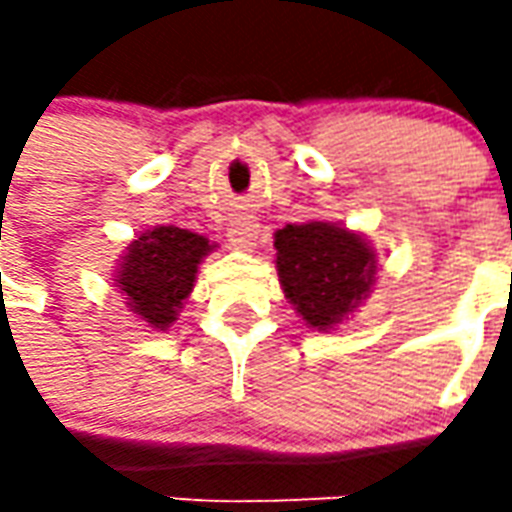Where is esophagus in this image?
I'll return each instance as SVG.
<instances>
[{"mask_svg":"<svg viewBox=\"0 0 512 512\" xmlns=\"http://www.w3.org/2000/svg\"><path fill=\"white\" fill-rule=\"evenodd\" d=\"M227 238H230V244H233L235 249H244V252H249L257 241L255 219H246V216H241V219L230 222V227H227Z\"/></svg>","mask_w":512,"mask_h":512,"instance_id":"esophagus-1","label":"esophagus"}]
</instances>
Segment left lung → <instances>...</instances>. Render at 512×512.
Here are the masks:
<instances>
[{
	"label": "left lung",
	"instance_id": "left-lung-1",
	"mask_svg": "<svg viewBox=\"0 0 512 512\" xmlns=\"http://www.w3.org/2000/svg\"><path fill=\"white\" fill-rule=\"evenodd\" d=\"M274 246L285 296L318 332L354 312L376 282L373 249L337 224H288L277 230Z\"/></svg>",
	"mask_w": 512,
	"mask_h": 512
}]
</instances>
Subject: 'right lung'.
<instances>
[{"instance_id": "right-lung-1", "label": "right lung", "mask_w": 512, "mask_h": 512, "mask_svg": "<svg viewBox=\"0 0 512 512\" xmlns=\"http://www.w3.org/2000/svg\"><path fill=\"white\" fill-rule=\"evenodd\" d=\"M213 246L205 235L180 227H156L128 244L117 268V288L128 307L153 329H167L189 299L197 266Z\"/></svg>"}]
</instances>
